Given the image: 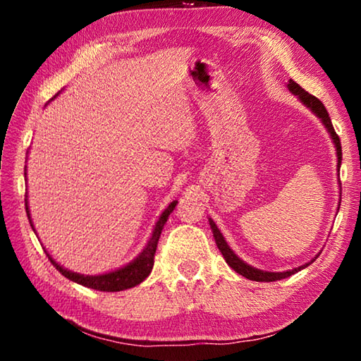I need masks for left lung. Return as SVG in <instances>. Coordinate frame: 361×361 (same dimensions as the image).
Masks as SVG:
<instances>
[{"mask_svg": "<svg viewBox=\"0 0 361 361\" xmlns=\"http://www.w3.org/2000/svg\"><path fill=\"white\" fill-rule=\"evenodd\" d=\"M286 87H288L290 92L293 95L298 97V100L302 103L305 108H309L310 111H312L317 118L322 121V124L325 126V129L328 130L329 137H331L333 143H334V148H336V156H338V172L341 169V161H342V149H341V142H339V137L336 135L334 132V127L331 124V119H329V114L326 111V108L323 106V103L317 99V97L310 95L309 92H305V90L301 87V85L296 84L293 79H290L288 84H286ZM339 186H341V181H339ZM341 205V202H339ZM209 223H210V228L213 232V237H215V242H216V247L219 248V252L224 256V259L228 264L234 269L237 274H240L242 277H245L248 280H255V282H276V280H282L293 276V274H296L298 271H301V269L307 267L309 264H312V262L319 258V255H315V258H312V261L305 262V264L295 267V269H288V271H283V272H269V271H261V269H256L253 266L247 264L245 261L240 259L239 256H237L234 252H232V248L228 245V242L224 240V237L221 234V231L218 229V226L215 224L212 218H209Z\"/></svg>", "mask_w": 361, "mask_h": 361, "instance_id": "8db88e82", "label": "left lung"}]
</instances>
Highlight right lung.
Listing matches in <instances>:
<instances>
[{"mask_svg": "<svg viewBox=\"0 0 361 361\" xmlns=\"http://www.w3.org/2000/svg\"><path fill=\"white\" fill-rule=\"evenodd\" d=\"M56 97H54V99H56ZM25 176H27V167H25ZM176 204L178 202L173 200V202H170L167 209L161 213V216H159L154 229H152L149 240L143 248V252L140 253L135 259H132L129 264L122 266L119 269H114V271H111V272L99 274V276H84V274L73 272V271H68V269H65L63 266H60L59 262L46 252V250L44 252L47 255V258L51 259L54 267H56L57 271L62 274V276L71 280V282H76L82 286H87V288L99 290V291H122V290L133 288V286L142 283L143 280L151 274L152 266H154V255H156L159 237H161L164 224L167 223L169 215L173 212ZM25 209H27L30 224H32V228L35 231V226L32 221V216H30V209H28V195H25Z\"/></svg>", "mask_w": 361, "mask_h": 361, "instance_id": "right-lung-1", "label": "right lung"}]
</instances>
